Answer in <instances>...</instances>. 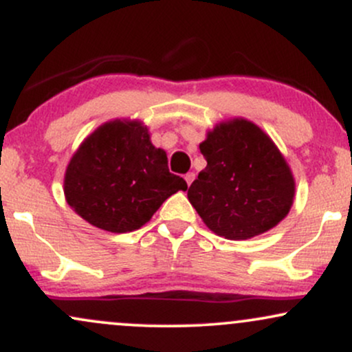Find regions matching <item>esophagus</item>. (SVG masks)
<instances>
[{
    "label": "esophagus",
    "instance_id": "obj_1",
    "mask_svg": "<svg viewBox=\"0 0 352 352\" xmlns=\"http://www.w3.org/2000/svg\"><path fill=\"white\" fill-rule=\"evenodd\" d=\"M185 180H187V185L190 187V184H192V182L195 180V173H193V172H188L187 175H185Z\"/></svg>",
    "mask_w": 352,
    "mask_h": 352
}]
</instances>
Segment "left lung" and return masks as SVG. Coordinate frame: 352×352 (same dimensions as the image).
I'll return each mask as SVG.
<instances>
[{
  "label": "left lung",
  "mask_w": 352,
  "mask_h": 352,
  "mask_svg": "<svg viewBox=\"0 0 352 352\" xmlns=\"http://www.w3.org/2000/svg\"><path fill=\"white\" fill-rule=\"evenodd\" d=\"M207 167L188 188L192 207L217 235L248 240L288 215L294 179L285 157L246 119L218 124L200 144Z\"/></svg>",
  "instance_id": "8db88e82"
}]
</instances>
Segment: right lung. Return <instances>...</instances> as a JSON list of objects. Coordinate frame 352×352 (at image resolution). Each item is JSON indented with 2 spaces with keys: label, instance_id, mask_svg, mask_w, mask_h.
I'll return each mask as SVG.
<instances>
[{
  "label": "right lung",
  "instance_id": "obj_1",
  "mask_svg": "<svg viewBox=\"0 0 352 352\" xmlns=\"http://www.w3.org/2000/svg\"><path fill=\"white\" fill-rule=\"evenodd\" d=\"M187 182L168 170L167 153L151 142L139 120H111L72 155L64 195L79 217L100 230L127 233L151 220Z\"/></svg>",
  "mask_w": 352,
  "mask_h": 352
}]
</instances>
